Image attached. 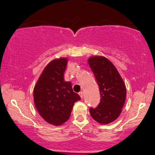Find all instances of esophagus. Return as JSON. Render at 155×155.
I'll return each mask as SVG.
<instances>
[{"instance_id": "1", "label": "esophagus", "mask_w": 155, "mask_h": 155, "mask_svg": "<svg viewBox=\"0 0 155 155\" xmlns=\"http://www.w3.org/2000/svg\"><path fill=\"white\" fill-rule=\"evenodd\" d=\"M78 94H79V95H80V97H81V98H83V97H84V93L82 92V91H81V92L78 93Z\"/></svg>"}]
</instances>
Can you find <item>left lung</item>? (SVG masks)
<instances>
[{
  "mask_svg": "<svg viewBox=\"0 0 155 155\" xmlns=\"http://www.w3.org/2000/svg\"><path fill=\"white\" fill-rule=\"evenodd\" d=\"M88 62L99 86L101 96L98 106L90 108V114L99 124L112 123L119 117L125 103V84L114 65L105 57H91Z\"/></svg>",
  "mask_w": 155,
  "mask_h": 155,
  "instance_id": "1",
  "label": "left lung"
}]
</instances>
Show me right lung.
Wrapping results in <instances>:
<instances>
[{"instance_id": "1", "label": "right lung", "mask_w": 155, "mask_h": 155, "mask_svg": "<svg viewBox=\"0 0 155 155\" xmlns=\"http://www.w3.org/2000/svg\"><path fill=\"white\" fill-rule=\"evenodd\" d=\"M68 60L60 58L46 65L34 88V102L41 117L48 124L62 125L68 120L74 103L81 97L65 81Z\"/></svg>"}]
</instances>
